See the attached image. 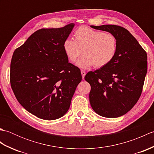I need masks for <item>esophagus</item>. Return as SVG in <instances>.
<instances>
[{"mask_svg": "<svg viewBox=\"0 0 154 154\" xmlns=\"http://www.w3.org/2000/svg\"><path fill=\"white\" fill-rule=\"evenodd\" d=\"M81 75H82V77H83V78L85 77V75H86V72H85V71H84V70H81Z\"/></svg>", "mask_w": 154, "mask_h": 154, "instance_id": "1", "label": "esophagus"}]
</instances>
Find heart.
I'll return each instance as SVG.
<instances>
[{"label": "heart", "instance_id": "obj_1", "mask_svg": "<svg viewBox=\"0 0 154 154\" xmlns=\"http://www.w3.org/2000/svg\"><path fill=\"white\" fill-rule=\"evenodd\" d=\"M75 40L66 39L63 48L68 60L73 63L77 60V65L82 69L92 66L102 68L114 60L118 49L115 35L87 26H81L74 33Z\"/></svg>", "mask_w": 154, "mask_h": 154}]
</instances>
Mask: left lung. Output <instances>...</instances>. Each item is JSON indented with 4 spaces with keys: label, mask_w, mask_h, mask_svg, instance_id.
Returning <instances> with one entry per match:
<instances>
[{
    "label": "left lung",
    "mask_w": 154,
    "mask_h": 154,
    "mask_svg": "<svg viewBox=\"0 0 154 154\" xmlns=\"http://www.w3.org/2000/svg\"><path fill=\"white\" fill-rule=\"evenodd\" d=\"M91 27L114 34L118 43L116 54L112 62L89 72L85 77L91 85V106L100 116L119 117L131 110L141 95L148 69L147 54L123 27L116 25Z\"/></svg>",
    "instance_id": "8db88e82"
}]
</instances>
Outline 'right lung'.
Instances as JSON below:
<instances>
[{
    "mask_svg": "<svg viewBox=\"0 0 154 154\" xmlns=\"http://www.w3.org/2000/svg\"><path fill=\"white\" fill-rule=\"evenodd\" d=\"M74 26L38 30L12 55L10 81L13 92L26 110L40 119L63 116L82 79L80 69L69 63L63 48Z\"/></svg>",
    "mask_w": 154,
    "mask_h": 154,
    "instance_id": "1",
    "label": "right lung"
}]
</instances>
